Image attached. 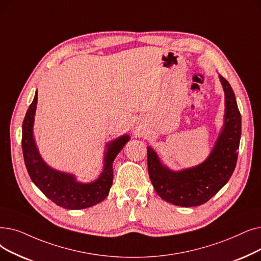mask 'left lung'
<instances>
[{"mask_svg":"<svg viewBox=\"0 0 261 261\" xmlns=\"http://www.w3.org/2000/svg\"><path fill=\"white\" fill-rule=\"evenodd\" d=\"M225 95L222 130L205 161L193 167L173 171L147 147L148 173L153 189L163 200L180 207L207 202L228 182L238 159L241 139V114L230 84L219 74Z\"/></svg>","mask_w":261,"mask_h":261,"instance_id":"8db88e82","label":"left lung"}]
</instances>
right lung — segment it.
Instances as JSON below:
<instances>
[{
    "label": "right lung",
    "instance_id": "obj_1",
    "mask_svg": "<svg viewBox=\"0 0 261 261\" xmlns=\"http://www.w3.org/2000/svg\"><path fill=\"white\" fill-rule=\"evenodd\" d=\"M37 100L36 92L22 124V151L32 181L44 195L62 208L79 210L97 205L109 195L113 184V162L130 140V135L123 134L108 143L102 172L92 182H80L73 174L58 171L42 159L33 131Z\"/></svg>",
    "mask_w": 261,
    "mask_h": 261
}]
</instances>
